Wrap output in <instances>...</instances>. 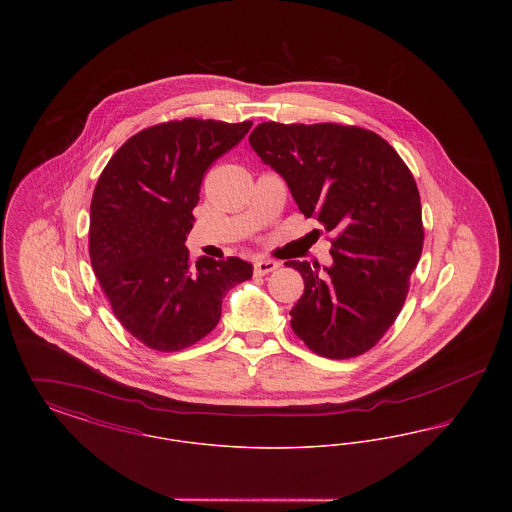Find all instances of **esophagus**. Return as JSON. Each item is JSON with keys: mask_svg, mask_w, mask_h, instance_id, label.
I'll list each match as a JSON object with an SVG mask.
<instances>
[{"mask_svg": "<svg viewBox=\"0 0 512 512\" xmlns=\"http://www.w3.org/2000/svg\"><path fill=\"white\" fill-rule=\"evenodd\" d=\"M276 268H278L276 261H257L255 267H253V272H255L257 276H265V274L276 270Z\"/></svg>", "mask_w": 512, "mask_h": 512, "instance_id": "obj_1", "label": "esophagus"}]
</instances>
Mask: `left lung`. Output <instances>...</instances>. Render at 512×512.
Returning a JSON list of instances; mask_svg holds the SVG:
<instances>
[{"label": "left lung", "mask_w": 512, "mask_h": 512, "mask_svg": "<svg viewBox=\"0 0 512 512\" xmlns=\"http://www.w3.org/2000/svg\"><path fill=\"white\" fill-rule=\"evenodd\" d=\"M249 144L288 182L299 211L336 232L334 265L288 261L305 282L295 336L326 359H351L390 330L407 299L424 226L413 172L376 132L338 122H261Z\"/></svg>", "instance_id": "left-lung-1"}]
</instances>
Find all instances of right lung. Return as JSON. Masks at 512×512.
Wrapping results in <instances>:
<instances>
[{"label":"right lung","mask_w":512,"mask_h":512,"mask_svg":"<svg viewBox=\"0 0 512 512\" xmlns=\"http://www.w3.org/2000/svg\"><path fill=\"white\" fill-rule=\"evenodd\" d=\"M253 121L184 119L140 130L99 174L90 205V261L122 326L153 351L203 340L222 299L251 278L238 257L192 263L184 245L207 169Z\"/></svg>","instance_id":"add662e5"}]
</instances>
